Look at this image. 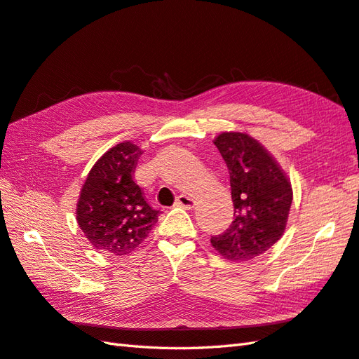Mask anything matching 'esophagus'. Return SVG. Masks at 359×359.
Wrapping results in <instances>:
<instances>
[{
	"label": "esophagus",
	"instance_id": "obj_1",
	"mask_svg": "<svg viewBox=\"0 0 359 359\" xmlns=\"http://www.w3.org/2000/svg\"><path fill=\"white\" fill-rule=\"evenodd\" d=\"M176 206H179V208H183V209H187V210H191V209H194V206H196V200L194 198H191L189 196H179V198H177V201H176Z\"/></svg>",
	"mask_w": 359,
	"mask_h": 359
}]
</instances>
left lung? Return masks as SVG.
<instances>
[{"label":"left lung","instance_id":"1","mask_svg":"<svg viewBox=\"0 0 359 359\" xmlns=\"http://www.w3.org/2000/svg\"><path fill=\"white\" fill-rule=\"evenodd\" d=\"M214 144L231 174L233 222L210 244L224 259L258 258L280 240L292 203L287 174L273 154L250 135L219 133Z\"/></svg>","mask_w":359,"mask_h":359}]
</instances>
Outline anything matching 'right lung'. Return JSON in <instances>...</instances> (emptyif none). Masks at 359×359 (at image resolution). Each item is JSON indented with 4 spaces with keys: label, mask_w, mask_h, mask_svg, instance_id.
Listing matches in <instances>:
<instances>
[{
    "label": "right lung",
    "mask_w": 359,
    "mask_h": 359,
    "mask_svg": "<svg viewBox=\"0 0 359 359\" xmlns=\"http://www.w3.org/2000/svg\"><path fill=\"white\" fill-rule=\"evenodd\" d=\"M141 153L130 141L116 144L94 163L80 189L77 223L97 250L132 253L158 223L159 210L149 206L133 180Z\"/></svg>",
    "instance_id": "obj_1"
}]
</instances>
